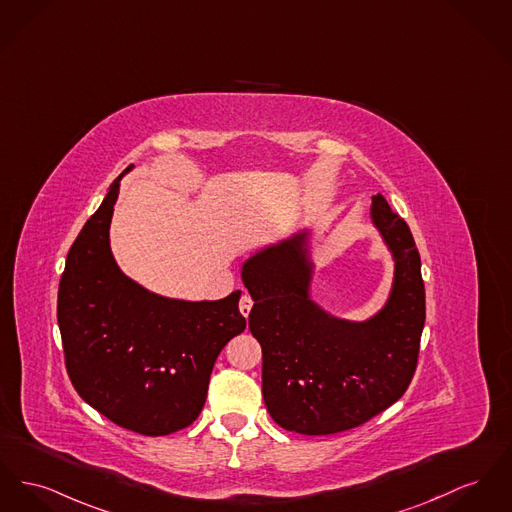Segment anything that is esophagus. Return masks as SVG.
I'll return each mask as SVG.
<instances>
[{"mask_svg": "<svg viewBox=\"0 0 512 512\" xmlns=\"http://www.w3.org/2000/svg\"><path fill=\"white\" fill-rule=\"evenodd\" d=\"M251 307H253V300H251V296L243 294L240 300L241 315H243V317H249V311H251Z\"/></svg>", "mask_w": 512, "mask_h": 512, "instance_id": "obj_1", "label": "esophagus"}]
</instances>
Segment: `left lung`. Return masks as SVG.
I'll return each instance as SVG.
<instances>
[{
    "label": "left lung",
    "instance_id": "obj_1",
    "mask_svg": "<svg viewBox=\"0 0 512 512\" xmlns=\"http://www.w3.org/2000/svg\"><path fill=\"white\" fill-rule=\"evenodd\" d=\"M373 224L396 263L391 298L369 321L325 313L309 298L307 232L245 261L249 331L263 348V398L272 420L301 435L354 429L394 404L412 381L425 323L418 247L383 195Z\"/></svg>",
    "mask_w": 512,
    "mask_h": 512
}]
</instances>
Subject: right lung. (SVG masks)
Here are the masks:
<instances>
[{"label":"right lung","mask_w":512,"mask_h":512,"mask_svg":"<svg viewBox=\"0 0 512 512\" xmlns=\"http://www.w3.org/2000/svg\"><path fill=\"white\" fill-rule=\"evenodd\" d=\"M121 176L67 253L58 323L79 396L123 429L158 437L197 420L214 361L245 319L240 290L218 301L170 300L120 271L108 232Z\"/></svg>","instance_id":"obj_1"}]
</instances>
